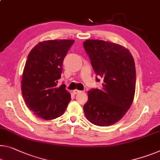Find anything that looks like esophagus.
Returning <instances> with one entry per match:
<instances>
[{
    "mask_svg": "<svg viewBox=\"0 0 160 160\" xmlns=\"http://www.w3.org/2000/svg\"><path fill=\"white\" fill-rule=\"evenodd\" d=\"M73 94H78V93H81V92H82V91H80V90H77V89H75V90H73Z\"/></svg>",
    "mask_w": 160,
    "mask_h": 160,
    "instance_id": "esophagus-1",
    "label": "esophagus"
}]
</instances>
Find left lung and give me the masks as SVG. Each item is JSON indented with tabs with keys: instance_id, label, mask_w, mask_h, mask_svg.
I'll return each mask as SVG.
<instances>
[{
	"instance_id": "1",
	"label": "left lung",
	"mask_w": 160,
	"mask_h": 160,
	"mask_svg": "<svg viewBox=\"0 0 160 160\" xmlns=\"http://www.w3.org/2000/svg\"><path fill=\"white\" fill-rule=\"evenodd\" d=\"M83 48L93 69L102 78V88L88 92L83 106L87 119L97 126L115 124L124 116L133 102L136 87L134 58L128 49L109 41L87 40Z\"/></svg>"
}]
</instances>
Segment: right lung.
Wrapping results in <instances>:
<instances>
[{
    "mask_svg": "<svg viewBox=\"0 0 160 160\" xmlns=\"http://www.w3.org/2000/svg\"><path fill=\"white\" fill-rule=\"evenodd\" d=\"M73 40H49L38 43L29 53L23 72L21 91L27 107L46 120L63 114L71 101L65 84L58 86L63 61Z\"/></svg>",
    "mask_w": 160,
    "mask_h": 160,
    "instance_id": "right-lung-1",
    "label": "right lung"
}]
</instances>
